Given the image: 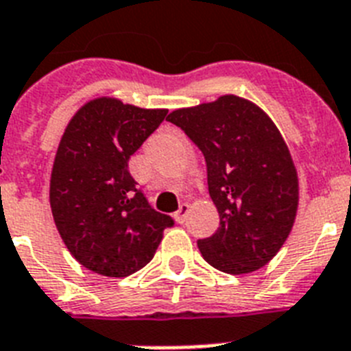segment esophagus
I'll use <instances>...</instances> for the list:
<instances>
[{
    "label": "esophagus",
    "mask_w": 351,
    "mask_h": 351,
    "mask_svg": "<svg viewBox=\"0 0 351 351\" xmlns=\"http://www.w3.org/2000/svg\"><path fill=\"white\" fill-rule=\"evenodd\" d=\"M188 211H190V206H188L186 202H184V204H181V206H179V210L176 211V213H173V219H176V221H178L179 224H182V222L186 221Z\"/></svg>",
    "instance_id": "esophagus-1"
}]
</instances>
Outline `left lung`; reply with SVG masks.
<instances>
[{"instance_id":"left-lung-1","label":"left lung","mask_w":351,"mask_h":351,"mask_svg":"<svg viewBox=\"0 0 351 351\" xmlns=\"http://www.w3.org/2000/svg\"><path fill=\"white\" fill-rule=\"evenodd\" d=\"M206 161L219 228L197 240L202 258L228 274L253 273L280 251L298 210V176L271 118L244 98L170 112Z\"/></svg>"}]
</instances>
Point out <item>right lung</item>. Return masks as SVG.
I'll return each mask as SVG.
<instances>
[{
	"label": "right lung",
	"instance_id": "obj_1",
	"mask_svg": "<svg viewBox=\"0 0 351 351\" xmlns=\"http://www.w3.org/2000/svg\"><path fill=\"white\" fill-rule=\"evenodd\" d=\"M167 117L98 98L71 118L50 182L53 221L84 267L123 278L154 258L173 219L150 206L129 172V159Z\"/></svg>",
	"mask_w": 351,
	"mask_h": 351
}]
</instances>
